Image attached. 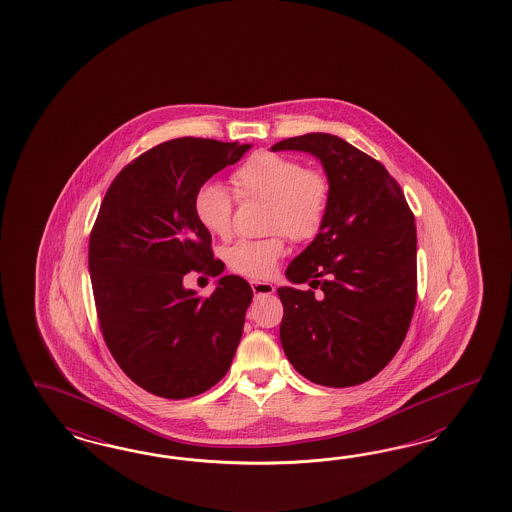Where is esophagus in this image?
<instances>
[{
  "label": "esophagus",
  "mask_w": 512,
  "mask_h": 512,
  "mask_svg": "<svg viewBox=\"0 0 512 512\" xmlns=\"http://www.w3.org/2000/svg\"><path fill=\"white\" fill-rule=\"evenodd\" d=\"M251 289L255 296L272 295L276 291L272 283H264V281H251Z\"/></svg>",
  "instance_id": "obj_1"
}]
</instances>
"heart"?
Returning <instances> with one entry per match:
<instances>
[{
    "mask_svg": "<svg viewBox=\"0 0 512 512\" xmlns=\"http://www.w3.org/2000/svg\"><path fill=\"white\" fill-rule=\"evenodd\" d=\"M234 196L240 202L268 204L264 231L278 233L263 240H240L227 251L229 268L249 279L270 278L285 253V234L293 242L317 238L330 212L332 182L319 169L289 155L255 152L231 176ZM219 184H204L195 195V216L202 227L221 238L233 233L236 200Z\"/></svg>",
    "mask_w": 512,
    "mask_h": 512,
    "instance_id": "obj_1",
    "label": "heart"
}]
</instances>
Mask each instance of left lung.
<instances>
[{"mask_svg":"<svg viewBox=\"0 0 512 512\" xmlns=\"http://www.w3.org/2000/svg\"><path fill=\"white\" fill-rule=\"evenodd\" d=\"M321 159L332 202L321 234L279 287V338L296 372L323 387H353L398 353L417 304V227L402 187L383 163L347 140L308 133L272 146ZM322 291L314 295V289Z\"/></svg>","mask_w":512,"mask_h":512,"instance_id":"obj_1","label":"left lung"}]
</instances>
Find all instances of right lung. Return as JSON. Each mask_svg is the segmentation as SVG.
I'll return each instance as SVG.
<instances>
[{
	"label": "right lung",
	"instance_id": "obj_1",
	"mask_svg": "<svg viewBox=\"0 0 512 512\" xmlns=\"http://www.w3.org/2000/svg\"><path fill=\"white\" fill-rule=\"evenodd\" d=\"M249 148L161 142L112 180L93 223L88 266L99 330L125 375L155 396H197L231 368L253 298L248 281L223 276L202 298L184 276L223 272L193 204L204 182Z\"/></svg>",
	"mask_w": 512,
	"mask_h": 512
}]
</instances>
